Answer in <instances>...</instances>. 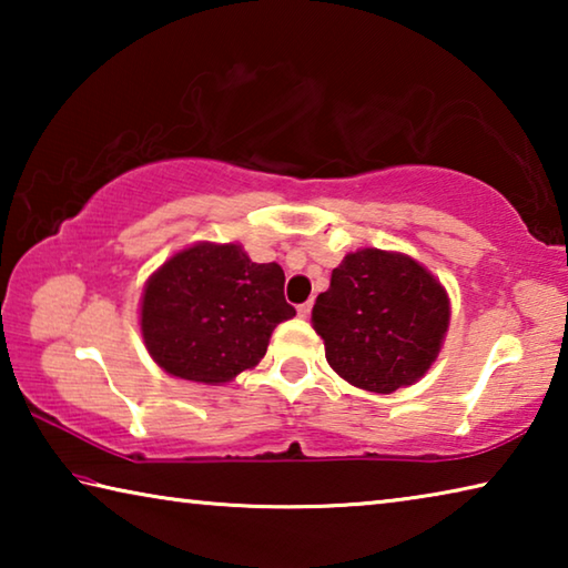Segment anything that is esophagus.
<instances>
[{"label": "esophagus", "instance_id": "34e87169", "mask_svg": "<svg viewBox=\"0 0 568 568\" xmlns=\"http://www.w3.org/2000/svg\"><path fill=\"white\" fill-rule=\"evenodd\" d=\"M311 311H313V303L311 301L303 303V305H297V315H301V318H307V315H311Z\"/></svg>", "mask_w": 568, "mask_h": 568}]
</instances>
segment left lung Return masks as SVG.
<instances>
[{"mask_svg": "<svg viewBox=\"0 0 568 568\" xmlns=\"http://www.w3.org/2000/svg\"><path fill=\"white\" fill-rule=\"evenodd\" d=\"M313 328L325 361L351 386L393 393L418 383L444 348L450 297L416 257L361 247L315 297Z\"/></svg>", "mask_w": 568, "mask_h": 568, "instance_id": "obj_1", "label": "left lung"}]
</instances>
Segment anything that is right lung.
Here are the masks:
<instances>
[{"label":"right lung","instance_id":"obj_1","mask_svg":"<svg viewBox=\"0 0 568 568\" xmlns=\"http://www.w3.org/2000/svg\"><path fill=\"white\" fill-rule=\"evenodd\" d=\"M285 273L240 243L200 240L170 255L140 297V333L168 376L223 386L253 371L277 323L291 321Z\"/></svg>","mask_w":568,"mask_h":568}]
</instances>
